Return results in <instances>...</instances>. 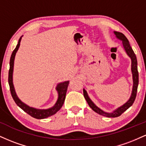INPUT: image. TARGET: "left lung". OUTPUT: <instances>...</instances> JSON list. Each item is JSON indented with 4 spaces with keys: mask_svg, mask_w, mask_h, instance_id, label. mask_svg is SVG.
<instances>
[{
    "mask_svg": "<svg viewBox=\"0 0 146 146\" xmlns=\"http://www.w3.org/2000/svg\"><path fill=\"white\" fill-rule=\"evenodd\" d=\"M114 34L115 35L116 38L119 40L122 41V44H123V47L124 48V51L128 55V56L131 60V72L132 75V82H133V85H132V89L131 95H130L129 100L127 101L124 104H123L121 106L118 107L115 110H114L111 113H108V112L104 111L101 108H99L95 104L94 102L90 100V98L88 96V93H87L86 90L83 88V93L84 96L86 99L87 103L89 105L90 108L95 113H98L99 115H101L102 116H104L106 117H117L120 116L123 112H125L128 108H130L131 106L133 104L134 102H135V98H136L137 91V87L139 84V73L138 70H137V57L135 56V53H134L133 50L131 46H130V43H129L128 40L125 37L123 33L121 32H118V31H113Z\"/></svg>",
    "mask_w": 146,
    "mask_h": 146,
    "instance_id": "1",
    "label": "left lung"
}]
</instances>
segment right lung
Segmentation results:
<instances>
[{
	"instance_id": "right-lung-1",
	"label": "right lung",
	"mask_w": 146,
	"mask_h": 146,
	"mask_svg": "<svg viewBox=\"0 0 146 146\" xmlns=\"http://www.w3.org/2000/svg\"><path fill=\"white\" fill-rule=\"evenodd\" d=\"M22 37L20 38L19 40L16 47L12 52V54L11 56V58H10L9 62V78H8V82H9V85L10 88V91H11V96H12L13 99H14V102L17 104L21 109H23L25 113H27L30 116L34 118L38 119H42L47 118V117L51 116V115H55L58 110H60L62 106H63L65 98H66V90H67V88L69 84V81H65L60 82L57 84V86L56 89L58 92V100L54 105L51 108H47V109H39V108H33V107H31L28 106L24 102H22L20 98H18L17 94L15 90L14 83H13V72H14V60L15 56H16V53H17L18 48L20 47L21 45V41L22 39Z\"/></svg>"
}]
</instances>
